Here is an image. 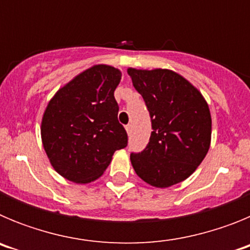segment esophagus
Listing matches in <instances>:
<instances>
[{
    "instance_id": "obj_1",
    "label": "esophagus",
    "mask_w": 250,
    "mask_h": 250,
    "mask_svg": "<svg viewBox=\"0 0 250 250\" xmlns=\"http://www.w3.org/2000/svg\"><path fill=\"white\" fill-rule=\"evenodd\" d=\"M125 129H126V132L130 135V134H131V130H132L131 125H130V124H129V125H126V126H125Z\"/></svg>"
}]
</instances>
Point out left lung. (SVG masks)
<instances>
[{"instance_id":"1","label":"left lung","mask_w":250,"mask_h":250,"mask_svg":"<svg viewBox=\"0 0 250 250\" xmlns=\"http://www.w3.org/2000/svg\"><path fill=\"white\" fill-rule=\"evenodd\" d=\"M151 118L149 144L130 160L135 173L155 188H169L191 175L211 139V116L202 92L167 68H127Z\"/></svg>"}]
</instances>
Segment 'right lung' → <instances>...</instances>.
I'll return each instance as SVG.
<instances>
[{
	"label": "right lung",
	"mask_w": 250,
	"mask_h": 250,
	"mask_svg": "<svg viewBox=\"0 0 250 250\" xmlns=\"http://www.w3.org/2000/svg\"><path fill=\"white\" fill-rule=\"evenodd\" d=\"M120 80L118 68L94 65L62 86L46 106L43 149L52 167L70 182L87 184L100 178L114 152L127 145L114 98Z\"/></svg>",
	"instance_id": "1"
}]
</instances>
